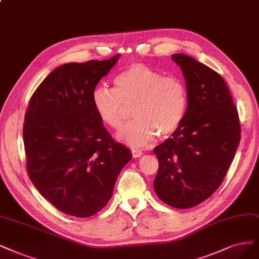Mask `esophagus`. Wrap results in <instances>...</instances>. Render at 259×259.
<instances>
[{
  "mask_svg": "<svg viewBox=\"0 0 259 259\" xmlns=\"http://www.w3.org/2000/svg\"><path fill=\"white\" fill-rule=\"evenodd\" d=\"M142 155H143V152L141 150H137V149L132 150V157L133 158H140Z\"/></svg>",
  "mask_w": 259,
  "mask_h": 259,
  "instance_id": "esophagus-1",
  "label": "esophagus"
}]
</instances>
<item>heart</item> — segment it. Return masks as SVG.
<instances>
[{"label": "heart", "instance_id": "1", "mask_svg": "<svg viewBox=\"0 0 259 259\" xmlns=\"http://www.w3.org/2000/svg\"><path fill=\"white\" fill-rule=\"evenodd\" d=\"M114 89L98 86L92 103L100 120L111 129L121 127L127 108L135 118L118 133V139L133 148L144 147L158 137H168L180 127L188 110V90L178 76L164 75L137 63L116 74Z\"/></svg>", "mask_w": 259, "mask_h": 259}]
</instances>
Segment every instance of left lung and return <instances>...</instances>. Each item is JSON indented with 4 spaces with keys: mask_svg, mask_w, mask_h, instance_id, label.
I'll list each match as a JSON object with an SVG mask.
<instances>
[{
    "mask_svg": "<svg viewBox=\"0 0 259 259\" xmlns=\"http://www.w3.org/2000/svg\"><path fill=\"white\" fill-rule=\"evenodd\" d=\"M188 90L180 127L154 149L159 168L154 180L165 204L188 209L211 196L222 184L241 137L239 115L224 79L185 54H173Z\"/></svg>",
    "mask_w": 259,
    "mask_h": 259,
    "instance_id": "obj_1",
    "label": "left lung"
}]
</instances>
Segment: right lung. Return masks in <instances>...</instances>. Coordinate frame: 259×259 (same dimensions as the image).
Returning a JSON list of instances; mask_svg holds the SVG:
<instances>
[{"label":"right lung","instance_id":"add662e5","mask_svg":"<svg viewBox=\"0 0 259 259\" xmlns=\"http://www.w3.org/2000/svg\"><path fill=\"white\" fill-rule=\"evenodd\" d=\"M118 56L57 67L28 101L23 123L28 177L68 215L89 218L100 211L132 158L103 127L92 103L96 85Z\"/></svg>","mask_w":259,"mask_h":259}]
</instances>
